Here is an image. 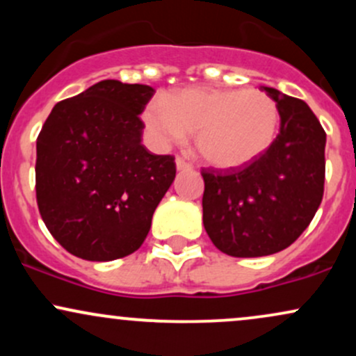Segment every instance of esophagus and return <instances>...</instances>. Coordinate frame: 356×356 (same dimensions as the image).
Segmentation results:
<instances>
[{
    "instance_id": "obj_1",
    "label": "esophagus",
    "mask_w": 356,
    "mask_h": 356,
    "mask_svg": "<svg viewBox=\"0 0 356 356\" xmlns=\"http://www.w3.org/2000/svg\"><path fill=\"white\" fill-rule=\"evenodd\" d=\"M175 165H177V170H189V169H192V164H189V162H187L186 159H182V157L175 159Z\"/></svg>"
}]
</instances>
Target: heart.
<instances>
[{
  "mask_svg": "<svg viewBox=\"0 0 356 356\" xmlns=\"http://www.w3.org/2000/svg\"><path fill=\"white\" fill-rule=\"evenodd\" d=\"M154 144H181L195 134V147L206 164L220 170L251 165L275 144L280 108L261 90L184 88L154 99L144 110Z\"/></svg>",
  "mask_w": 356,
  "mask_h": 356,
  "instance_id": "heart-1",
  "label": "heart"
}]
</instances>
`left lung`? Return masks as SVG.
Wrapping results in <instances>:
<instances>
[{
	"label": "left lung",
	"instance_id": "1",
	"mask_svg": "<svg viewBox=\"0 0 356 356\" xmlns=\"http://www.w3.org/2000/svg\"><path fill=\"white\" fill-rule=\"evenodd\" d=\"M280 108L271 149L236 170L202 169V222L219 251L234 257L291 246L316 214L325 191L326 134L303 100L261 87Z\"/></svg>",
	"mask_w": 356,
	"mask_h": 356
}]
</instances>
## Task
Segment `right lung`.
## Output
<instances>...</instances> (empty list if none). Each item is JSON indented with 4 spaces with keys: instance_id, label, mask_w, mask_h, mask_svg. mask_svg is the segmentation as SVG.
I'll return each mask as SVG.
<instances>
[{
    "instance_id": "1",
    "label": "right lung",
    "mask_w": 356,
    "mask_h": 356,
    "mask_svg": "<svg viewBox=\"0 0 356 356\" xmlns=\"http://www.w3.org/2000/svg\"><path fill=\"white\" fill-rule=\"evenodd\" d=\"M155 90L104 80L61 100L36 138V202L68 252L113 261L142 246L175 177L174 155L142 145L140 113Z\"/></svg>"
}]
</instances>
